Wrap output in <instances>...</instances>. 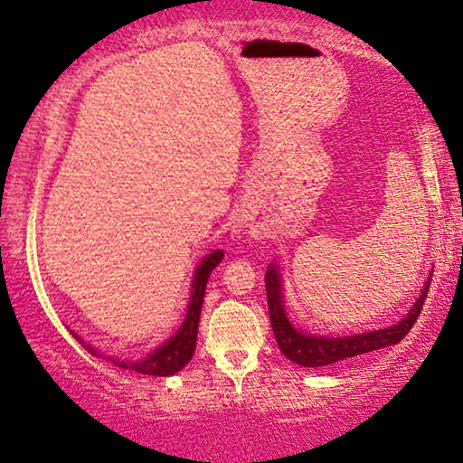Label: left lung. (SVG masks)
<instances>
[{"instance_id":"obj_1","label":"left lung","mask_w":463,"mask_h":463,"mask_svg":"<svg viewBox=\"0 0 463 463\" xmlns=\"http://www.w3.org/2000/svg\"><path fill=\"white\" fill-rule=\"evenodd\" d=\"M430 280H432V276L423 284L421 295L417 297V301L409 309V314H404V318L398 320L396 325L379 328V331L344 335V337H326V335L303 333L290 322L287 309H284L280 268L276 263H269L268 271H265V290H268L269 320L271 328H274L278 347H280L284 356L301 366H328L341 363V360L360 356V354L379 350V347L394 345L415 325L417 316H420L423 307V301L428 297Z\"/></svg>"}]
</instances>
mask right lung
Wrapping results in <instances>:
<instances>
[{
    "label": "right lung",
    "mask_w": 463,
    "mask_h": 463,
    "mask_svg": "<svg viewBox=\"0 0 463 463\" xmlns=\"http://www.w3.org/2000/svg\"><path fill=\"white\" fill-rule=\"evenodd\" d=\"M223 261V250H213L211 255L202 259L198 268H195L194 280H192V297H189V306L185 320L179 331H176L168 341H164L160 347H156L154 352H149L145 358L138 360H124V358H111L113 364L122 366V369L141 373V375H156V377H168L179 373L189 360H192L195 352V341H198V325H200V312L202 303H204L206 293V282L211 278L213 269ZM75 335V333H73ZM75 339L81 341L78 335ZM86 345L88 352H92L94 356L103 358V354L94 350L92 345H88L86 341H81Z\"/></svg>",
    "instance_id": "1"
}]
</instances>
